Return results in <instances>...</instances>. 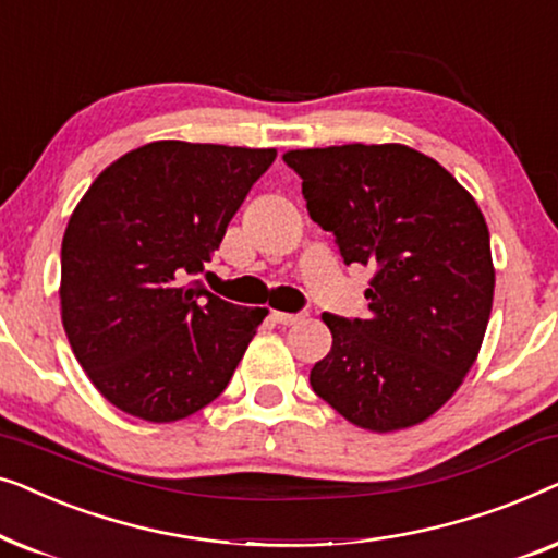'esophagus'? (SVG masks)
Masks as SVG:
<instances>
[{"instance_id":"34e87169","label":"esophagus","mask_w":558,"mask_h":558,"mask_svg":"<svg viewBox=\"0 0 558 558\" xmlns=\"http://www.w3.org/2000/svg\"><path fill=\"white\" fill-rule=\"evenodd\" d=\"M271 317H274V323H279V325H296L304 319L302 315H289V312H277V310L271 312Z\"/></svg>"}]
</instances>
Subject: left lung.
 <instances>
[{"label":"left lung","mask_w":558,"mask_h":558,"mask_svg":"<svg viewBox=\"0 0 558 558\" xmlns=\"http://www.w3.org/2000/svg\"><path fill=\"white\" fill-rule=\"evenodd\" d=\"M310 218L345 264L371 266V315H323L332 348L310 384L368 432L416 426L462 386L493 310L490 231L437 159L403 144L292 149Z\"/></svg>","instance_id":"obj_1"}]
</instances>
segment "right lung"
Returning <instances> with one entry per match:
<instances>
[{"label": "right lung", "instance_id": "obj_1", "mask_svg": "<svg viewBox=\"0 0 558 558\" xmlns=\"http://www.w3.org/2000/svg\"><path fill=\"white\" fill-rule=\"evenodd\" d=\"M277 149L162 140L111 162L60 251V317L113 407L180 422L223 393L266 312L210 294L205 271Z\"/></svg>", "mask_w": 558, "mask_h": 558}]
</instances>
